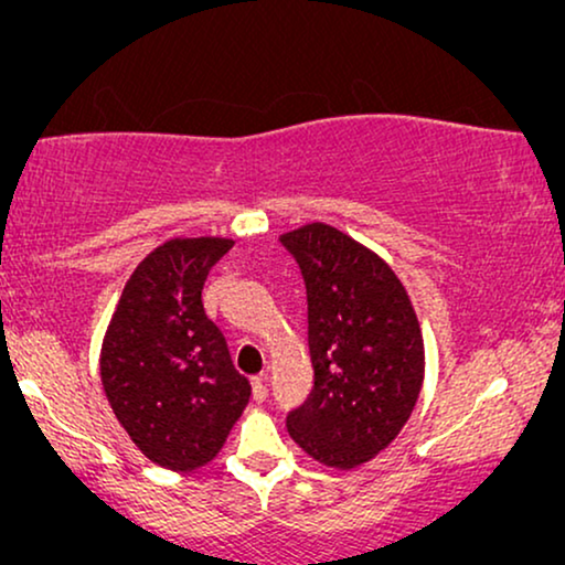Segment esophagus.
<instances>
[{"label":"esophagus","instance_id":"obj_1","mask_svg":"<svg viewBox=\"0 0 565 565\" xmlns=\"http://www.w3.org/2000/svg\"><path fill=\"white\" fill-rule=\"evenodd\" d=\"M252 396L257 404H262V401L267 398V375H257L252 381Z\"/></svg>","mask_w":565,"mask_h":565}]
</instances>
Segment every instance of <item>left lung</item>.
<instances>
[{
  "label": "left lung",
  "instance_id": "left-lung-1",
  "mask_svg": "<svg viewBox=\"0 0 565 565\" xmlns=\"http://www.w3.org/2000/svg\"><path fill=\"white\" fill-rule=\"evenodd\" d=\"M306 282L313 391L288 435L321 466L352 470L385 450L424 383V339L388 262L327 223L280 236Z\"/></svg>",
  "mask_w": 565,
  "mask_h": 565
}]
</instances>
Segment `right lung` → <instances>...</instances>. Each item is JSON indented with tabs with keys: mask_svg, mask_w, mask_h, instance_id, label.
Masks as SVG:
<instances>
[{
	"mask_svg": "<svg viewBox=\"0 0 565 565\" xmlns=\"http://www.w3.org/2000/svg\"><path fill=\"white\" fill-rule=\"evenodd\" d=\"M234 242L169 238L128 277L99 350L115 419L157 466L188 473L221 452L252 388L205 316L203 285Z\"/></svg>",
	"mask_w": 565,
	"mask_h": 565,
	"instance_id": "add662e5",
	"label": "right lung"
}]
</instances>
